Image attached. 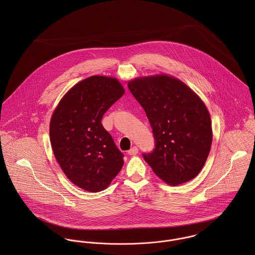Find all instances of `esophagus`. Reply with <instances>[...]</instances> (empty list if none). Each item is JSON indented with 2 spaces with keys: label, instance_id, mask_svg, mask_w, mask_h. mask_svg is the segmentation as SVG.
Here are the masks:
<instances>
[{
  "label": "esophagus",
  "instance_id": "1",
  "mask_svg": "<svg viewBox=\"0 0 255 255\" xmlns=\"http://www.w3.org/2000/svg\"><path fill=\"white\" fill-rule=\"evenodd\" d=\"M138 153V148L136 146H133L131 147L128 151V155H136Z\"/></svg>",
  "mask_w": 255,
  "mask_h": 255
}]
</instances>
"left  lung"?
<instances>
[{
	"label": "left lung",
	"instance_id": "left-lung-1",
	"mask_svg": "<svg viewBox=\"0 0 255 255\" xmlns=\"http://www.w3.org/2000/svg\"><path fill=\"white\" fill-rule=\"evenodd\" d=\"M128 89L144 109L155 148L142 156L170 185L194 179L212 143V126L202 100L181 80L157 75L136 78Z\"/></svg>",
	"mask_w": 255,
	"mask_h": 255
}]
</instances>
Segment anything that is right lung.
Wrapping results in <instances>:
<instances>
[{
	"instance_id": "right-lung-1",
	"label": "right lung",
	"mask_w": 255,
	"mask_h": 255,
	"mask_svg": "<svg viewBox=\"0 0 255 255\" xmlns=\"http://www.w3.org/2000/svg\"><path fill=\"white\" fill-rule=\"evenodd\" d=\"M124 93L118 79L90 76L75 84L53 113L50 140L55 157L68 179L82 189H105L124 165V154L101 123Z\"/></svg>"
}]
</instances>
